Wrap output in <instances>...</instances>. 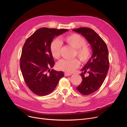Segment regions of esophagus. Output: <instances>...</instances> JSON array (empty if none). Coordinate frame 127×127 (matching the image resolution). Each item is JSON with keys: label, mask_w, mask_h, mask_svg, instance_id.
Masks as SVG:
<instances>
[{"label": "esophagus", "mask_w": 127, "mask_h": 127, "mask_svg": "<svg viewBox=\"0 0 127 127\" xmlns=\"http://www.w3.org/2000/svg\"><path fill=\"white\" fill-rule=\"evenodd\" d=\"M65 76H71L72 74H69V73H67V72H65L64 74Z\"/></svg>", "instance_id": "esophagus-1"}]
</instances>
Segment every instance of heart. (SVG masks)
<instances>
[{
	"mask_svg": "<svg viewBox=\"0 0 127 127\" xmlns=\"http://www.w3.org/2000/svg\"><path fill=\"white\" fill-rule=\"evenodd\" d=\"M63 40L68 45L76 49V55L82 62L88 61L92 56V49L86 44L85 39L77 33H72L64 36ZM62 44L58 39H53L50 44V51L52 57L58 59L61 55ZM79 66V62L77 59L72 60L62 59L57 64L59 70L66 72H74Z\"/></svg>",
	"mask_w": 127,
	"mask_h": 127,
	"instance_id": "b5f03b06",
	"label": "heart"
}]
</instances>
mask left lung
<instances>
[{"label": "left lung", "instance_id": "left-lung-1", "mask_svg": "<svg viewBox=\"0 0 127 127\" xmlns=\"http://www.w3.org/2000/svg\"><path fill=\"white\" fill-rule=\"evenodd\" d=\"M73 31L84 36L93 50L91 58L81 70L82 81L77 87L81 94L88 95L100 88L107 75L109 68V51L104 41L94 30L81 27ZM86 73L87 76H85Z\"/></svg>", "mask_w": 127, "mask_h": 127}]
</instances>
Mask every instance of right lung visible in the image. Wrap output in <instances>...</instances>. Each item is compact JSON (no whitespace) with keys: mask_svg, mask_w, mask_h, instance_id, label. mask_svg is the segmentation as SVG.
Segmentation results:
<instances>
[{"mask_svg":"<svg viewBox=\"0 0 127 127\" xmlns=\"http://www.w3.org/2000/svg\"><path fill=\"white\" fill-rule=\"evenodd\" d=\"M67 31L41 28L26 41L20 59V67L26 85L34 94L41 96L49 95L64 76L63 71L50 69L55 64L50 47L55 36Z\"/></svg>","mask_w":127,"mask_h":127,"instance_id":"right-lung-1","label":"right lung"}]
</instances>
